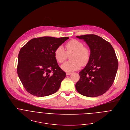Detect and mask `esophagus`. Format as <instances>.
<instances>
[{"instance_id": "esophagus-1", "label": "esophagus", "mask_w": 130, "mask_h": 130, "mask_svg": "<svg viewBox=\"0 0 130 130\" xmlns=\"http://www.w3.org/2000/svg\"><path fill=\"white\" fill-rule=\"evenodd\" d=\"M71 74V72H66V75H70Z\"/></svg>"}]
</instances>
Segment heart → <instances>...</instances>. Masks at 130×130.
<instances>
[{
  "mask_svg": "<svg viewBox=\"0 0 130 130\" xmlns=\"http://www.w3.org/2000/svg\"><path fill=\"white\" fill-rule=\"evenodd\" d=\"M66 52L62 46H58L55 51L54 56L56 60L60 64L64 62L67 58V54L70 55L71 61L66 62L62 66V69L67 72H71L78 70L82 64H87L90 58V52L88 48L83 46L80 42L72 39L68 41L66 44Z\"/></svg>",
  "mask_w": 130,
  "mask_h": 130,
  "instance_id": "1",
  "label": "heart"
}]
</instances>
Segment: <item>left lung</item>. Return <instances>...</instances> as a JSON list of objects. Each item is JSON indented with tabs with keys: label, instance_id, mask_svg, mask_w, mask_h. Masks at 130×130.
<instances>
[{
	"label": "left lung",
	"instance_id": "obj_1",
	"mask_svg": "<svg viewBox=\"0 0 130 130\" xmlns=\"http://www.w3.org/2000/svg\"><path fill=\"white\" fill-rule=\"evenodd\" d=\"M76 37L86 42L90 50V60L79 72L76 89L87 97L102 95L111 87L116 76L118 63L114 50L109 42L95 35Z\"/></svg>",
	"mask_w": 130,
	"mask_h": 130
}]
</instances>
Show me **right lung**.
Returning <instances> with one entry per match:
<instances>
[{
  "mask_svg": "<svg viewBox=\"0 0 130 130\" xmlns=\"http://www.w3.org/2000/svg\"><path fill=\"white\" fill-rule=\"evenodd\" d=\"M68 37H42L29 40L20 50L17 73L26 90L38 97L56 93L66 73L59 66L54 53Z\"/></svg>",
  "mask_w": 130,
  "mask_h": 130,
  "instance_id": "add662e5",
  "label": "right lung"
}]
</instances>
